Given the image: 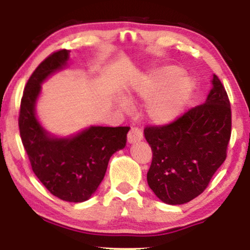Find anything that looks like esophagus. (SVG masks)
<instances>
[{
    "label": "esophagus",
    "instance_id": "1",
    "mask_svg": "<svg viewBox=\"0 0 250 250\" xmlns=\"http://www.w3.org/2000/svg\"><path fill=\"white\" fill-rule=\"evenodd\" d=\"M142 131L139 127H132L127 134V141L129 143H135L142 140Z\"/></svg>",
    "mask_w": 250,
    "mask_h": 250
}]
</instances>
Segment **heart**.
<instances>
[{"label": "heart", "mask_w": 250, "mask_h": 250, "mask_svg": "<svg viewBox=\"0 0 250 250\" xmlns=\"http://www.w3.org/2000/svg\"><path fill=\"white\" fill-rule=\"evenodd\" d=\"M183 76L179 67L159 68L140 82L136 92L140 98L149 100L146 115L152 122L163 124L179 114L192 91V83ZM126 107L125 102L122 104Z\"/></svg>", "instance_id": "b5f03b06"}]
</instances>
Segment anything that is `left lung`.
I'll return each instance as SVG.
<instances>
[{"label":"left lung","mask_w":250,"mask_h":250,"mask_svg":"<svg viewBox=\"0 0 250 250\" xmlns=\"http://www.w3.org/2000/svg\"><path fill=\"white\" fill-rule=\"evenodd\" d=\"M231 126L230 100L214 75L205 104L166 125L146 126L152 150L146 174L150 189L169 205L189 203L203 193L227 158Z\"/></svg>","instance_id":"obj_1"}]
</instances>
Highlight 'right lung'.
<instances>
[{"mask_svg": "<svg viewBox=\"0 0 250 250\" xmlns=\"http://www.w3.org/2000/svg\"><path fill=\"white\" fill-rule=\"evenodd\" d=\"M69 51L51 53L27 82L20 102L19 131L23 148L35 173L53 196L70 203L87 200L104 180L110 157L124 148L128 126H92L70 139L51 138L35 116L41 83L63 68Z\"/></svg>", "mask_w": 250, "mask_h": 250, "instance_id": "1", "label": "right lung"}]
</instances>
